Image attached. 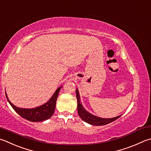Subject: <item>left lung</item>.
Segmentation results:
<instances>
[{
    "mask_svg": "<svg viewBox=\"0 0 151 151\" xmlns=\"http://www.w3.org/2000/svg\"><path fill=\"white\" fill-rule=\"evenodd\" d=\"M76 97L77 101H78V111L79 117H80L83 121L91 125H93V126H104V125L111 123V122L117 120L118 118H119L121 116H116L115 118H99L98 116H94L91 113L88 112L87 111L84 109L83 106H82L80 102V96H79V94L78 89H76Z\"/></svg>",
    "mask_w": 151,
    "mask_h": 151,
    "instance_id": "left-lung-1",
    "label": "left lung"
}]
</instances>
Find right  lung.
Listing matches in <instances>:
<instances>
[{"label":"right lung","instance_id":"right-lung-1","mask_svg":"<svg viewBox=\"0 0 151 151\" xmlns=\"http://www.w3.org/2000/svg\"><path fill=\"white\" fill-rule=\"evenodd\" d=\"M62 87V86L56 89L49 101L47 102L45 104L41 105V106L34 108V109H21V108L14 106L12 102L9 101L6 93L5 94L7 100L11 105V106L22 118L26 119L27 120L33 122H42L49 119L55 112L56 100H57L58 93Z\"/></svg>","mask_w":151,"mask_h":151}]
</instances>
